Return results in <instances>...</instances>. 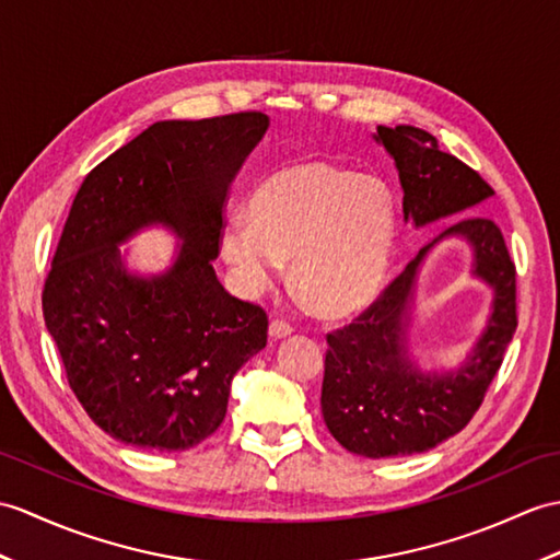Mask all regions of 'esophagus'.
I'll use <instances>...</instances> for the list:
<instances>
[{"instance_id":"esophagus-1","label":"esophagus","mask_w":560,"mask_h":560,"mask_svg":"<svg viewBox=\"0 0 560 560\" xmlns=\"http://www.w3.org/2000/svg\"><path fill=\"white\" fill-rule=\"evenodd\" d=\"M291 331H293V327L289 322H283V319H271V324H269V336L271 339H285V336H291Z\"/></svg>"}]
</instances>
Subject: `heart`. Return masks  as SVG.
Instances as JSON below:
<instances>
[{
    "label": "heart",
    "instance_id": "b5f03b06",
    "mask_svg": "<svg viewBox=\"0 0 560 560\" xmlns=\"http://www.w3.org/2000/svg\"><path fill=\"white\" fill-rule=\"evenodd\" d=\"M245 214L217 241L241 293H262L285 259L324 317L355 315L382 293L398 236L394 195L382 180L317 158L293 160L259 180Z\"/></svg>",
    "mask_w": 560,
    "mask_h": 560
}]
</instances>
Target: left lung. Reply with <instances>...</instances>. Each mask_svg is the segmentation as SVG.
<instances>
[{
  "mask_svg": "<svg viewBox=\"0 0 560 560\" xmlns=\"http://www.w3.org/2000/svg\"><path fill=\"white\" fill-rule=\"evenodd\" d=\"M374 140L392 154L402 188V217L422 229L439 219L475 212L493 190L475 168L439 150L432 133L415 126H376ZM463 237L474 250V276L492 289L486 331L458 369L422 373L409 353L413 289L434 244ZM517 327L515 265L501 229L489 217L468 214L427 243L384 293L327 336L322 415L350 453L396 458L424 453L458 434L482 406Z\"/></svg>",
  "mask_w": 560,
  "mask_h": 560,
  "instance_id": "obj_1",
  "label": "left lung"
}]
</instances>
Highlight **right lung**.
<instances>
[{
	"label": "right lung",
	"instance_id": "add662e5",
	"mask_svg": "<svg viewBox=\"0 0 560 560\" xmlns=\"http://www.w3.org/2000/svg\"><path fill=\"white\" fill-rule=\"evenodd\" d=\"M269 128L262 112L158 121L75 192L43 291L75 398L109 436L148 451L198 446L224 422L231 382L267 346V315L219 283L224 200ZM164 225L182 241L160 276L118 245Z\"/></svg>",
	"mask_w": 560,
	"mask_h": 560
}]
</instances>
